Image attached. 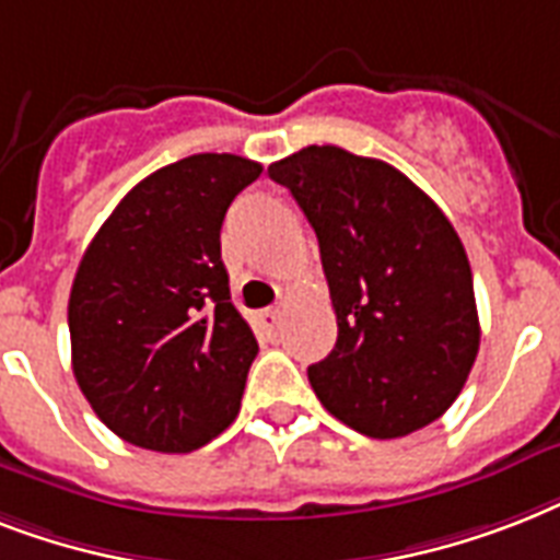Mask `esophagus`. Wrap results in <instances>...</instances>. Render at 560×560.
<instances>
[{"label":"esophagus","mask_w":560,"mask_h":560,"mask_svg":"<svg viewBox=\"0 0 560 560\" xmlns=\"http://www.w3.org/2000/svg\"><path fill=\"white\" fill-rule=\"evenodd\" d=\"M255 323H258V328H261L264 334H276L281 328V311L267 307V311H261V314L255 316Z\"/></svg>","instance_id":"1"}]
</instances>
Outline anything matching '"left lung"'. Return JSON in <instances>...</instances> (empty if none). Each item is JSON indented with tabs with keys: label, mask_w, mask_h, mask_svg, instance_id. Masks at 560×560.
I'll use <instances>...</instances> for the list:
<instances>
[{
	"label": "left lung",
	"mask_w": 560,
	"mask_h": 560,
	"mask_svg": "<svg viewBox=\"0 0 560 560\" xmlns=\"http://www.w3.org/2000/svg\"><path fill=\"white\" fill-rule=\"evenodd\" d=\"M267 174L314 226L337 314V346L307 366L316 398L369 439L444 416L479 351L474 276L451 220L398 168L334 144Z\"/></svg>",
	"instance_id": "obj_1"
}]
</instances>
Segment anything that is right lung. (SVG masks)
Returning a JSON list of instances; mask_svg holds the SVG:
<instances>
[{
    "label": "right lung",
    "mask_w": 560,
    "mask_h": 560,
    "mask_svg": "<svg viewBox=\"0 0 560 560\" xmlns=\"http://www.w3.org/2000/svg\"><path fill=\"white\" fill-rule=\"evenodd\" d=\"M261 177L235 153H194L144 177L92 237L69 296L72 372L125 442L191 453L241 409L258 354L229 299L220 226Z\"/></svg>",
    "instance_id": "obj_1"
}]
</instances>
